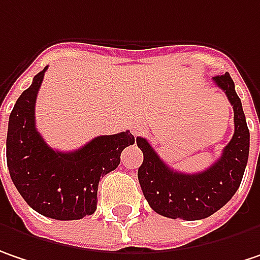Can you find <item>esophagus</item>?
I'll return each mask as SVG.
<instances>
[{
  "label": "esophagus",
  "instance_id": "esophagus-1",
  "mask_svg": "<svg viewBox=\"0 0 260 260\" xmlns=\"http://www.w3.org/2000/svg\"><path fill=\"white\" fill-rule=\"evenodd\" d=\"M140 132H141V128H140V126H134V129H132V134H134V135H138Z\"/></svg>",
  "mask_w": 260,
  "mask_h": 260
}]
</instances>
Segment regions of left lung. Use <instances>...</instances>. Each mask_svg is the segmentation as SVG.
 I'll return each mask as SVG.
<instances>
[{
  "label": "left lung",
  "instance_id": "obj_1",
  "mask_svg": "<svg viewBox=\"0 0 260 260\" xmlns=\"http://www.w3.org/2000/svg\"><path fill=\"white\" fill-rule=\"evenodd\" d=\"M213 82L233 106L234 135L221 157L206 171L176 172L161 160L145 138H137V145L144 154L143 165L138 168V181L150 207L161 216L184 221L205 219L225 206L241 184L250 145L246 116L230 73L215 76Z\"/></svg>",
  "mask_w": 260,
  "mask_h": 260
}]
</instances>
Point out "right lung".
Returning <instances> with one entry per match:
<instances>
[{
	"label": "right lung",
	"mask_w": 260,
	"mask_h": 260,
	"mask_svg": "<svg viewBox=\"0 0 260 260\" xmlns=\"http://www.w3.org/2000/svg\"><path fill=\"white\" fill-rule=\"evenodd\" d=\"M48 68L17 99L8 119L7 166L13 184L38 213L58 221L82 219L97 209L100 178L120 163L135 143L129 131L100 135L75 151H55L35 126V101Z\"/></svg>",
	"instance_id": "1"
}]
</instances>
